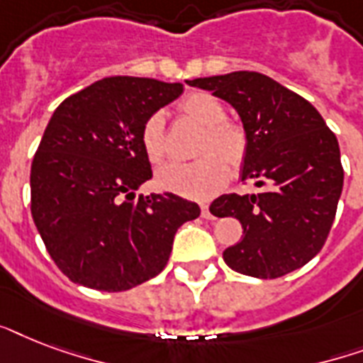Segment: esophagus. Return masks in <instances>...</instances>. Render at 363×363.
I'll return each mask as SVG.
<instances>
[{
	"label": "esophagus",
	"instance_id": "obj_1",
	"mask_svg": "<svg viewBox=\"0 0 363 363\" xmlns=\"http://www.w3.org/2000/svg\"><path fill=\"white\" fill-rule=\"evenodd\" d=\"M201 216H203V218H207V220H213V218H215V216L211 215V211H209V205H201Z\"/></svg>",
	"mask_w": 363,
	"mask_h": 363
}]
</instances>
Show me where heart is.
<instances>
[{"label":"heart","mask_w":363,"mask_h":363,"mask_svg":"<svg viewBox=\"0 0 363 363\" xmlns=\"http://www.w3.org/2000/svg\"><path fill=\"white\" fill-rule=\"evenodd\" d=\"M181 111L186 116L207 125L199 156L192 164H167L156 173V181L164 190L184 198L207 199L224 186L228 167L241 162L245 154V137L232 124H224L226 109L211 94H190L181 101ZM141 147L150 164H160L165 156L164 113H154L141 128ZM209 153V157H205ZM219 156L216 157V154Z\"/></svg>","instance_id":"1"}]
</instances>
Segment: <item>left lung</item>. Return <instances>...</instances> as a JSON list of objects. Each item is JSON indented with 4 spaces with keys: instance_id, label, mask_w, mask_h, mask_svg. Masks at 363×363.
Here are the masks:
<instances>
[{
    "instance_id": "left-lung-1",
    "label": "left lung",
    "mask_w": 363,
    "mask_h": 363,
    "mask_svg": "<svg viewBox=\"0 0 363 363\" xmlns=\"http://www.w3.org/2000/svg\"><path fill=\"white\" fill-rule=\"evenodd\" d=\"M238 111L247 133L242 181L256 194H224L215 216L241 222L242 238L224 250L233 271L277 279L320 252L343 190L337 137L313 105L267 75L233 71L186 81Z\"/></svg>"
}]
</instances>
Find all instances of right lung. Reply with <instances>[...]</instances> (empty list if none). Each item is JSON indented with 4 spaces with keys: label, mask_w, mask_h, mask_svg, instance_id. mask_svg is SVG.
Segmentation results:
<instances>
[{
    "label": "right lung",
    "mask_w": 363,
    "mask_h": 363,
    "mask_svg": "<svg viewBox=\"0 0 363 363\" xmlns=\"http://www.w3.org/2000/svg\"><path fill=\"white\" fill-rule=\"evenodd\" d=\"M181 94V82L107 77L54 111L31 164V216L54 264L77 284L122 292L152 279L177 230L201 213L171 192L135 199L152 177L143 124Z\"/></svg>",
    "instance_id": "right-lung-1"
}]
</instances>
